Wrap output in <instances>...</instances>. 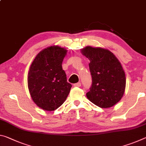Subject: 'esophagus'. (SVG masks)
I'll return each mask as SVG.
<instances>
[{
	"mask_svg": "<svg viewBox=\"0 0 146 146\" xmlns=\"http://www.w3.org/2000/svg\"><path fill=\"white\" fill-rule=\"evenodd\" d=\"M73 86H75V87H80V86H81V83L80 82H77V83H76V84H74Z\"/></svg>",
	"mask_w": 146,
	"mask_h": 146,
	"instance_id": "34e87169",
	"label": "esophagus"
}]
</instances>
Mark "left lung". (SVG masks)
Returning <instances> with one entry per match:
<instances>
[{
	"mask_svg": "<svg viewBox=\"0 0 146 146\" xmlns=\"http://www.w3.org/2000/svg\"><path fill=\"white\" fill-rule=\"evenodd\" d=\"M82 53L90 61L92 77L87 98L101 108L112 107L120 100L125 91V76L121 64L108 49L87 46Z\"/></svg>",
	"mask_w": 146,
	"mask_h": 146,
	"instance_id": "1",
	"label": "left lung"
}]
</instances>
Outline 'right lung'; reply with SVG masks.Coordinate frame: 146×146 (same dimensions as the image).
Returning a JSON list of instances; mask_svg holds the SVG:
<instances>
[{
	"instance_id": "1",
	"label": "right lung",
	"mask_w": 146,
	"mask_h": 146,
	"mask_svg": "<svg viewBox=\"0 0 146 146\" xmlns=\"http://www.w3.org/2000/svg\"><path fill=\"white\" fill-rule=\"evenodd\" d=\"M67 51L51 46L39 53L29 69L28 84L34 102L46 111H53L66 100L72 85L67 82L62 63Z\"/></svg>"
}]
</instances>
